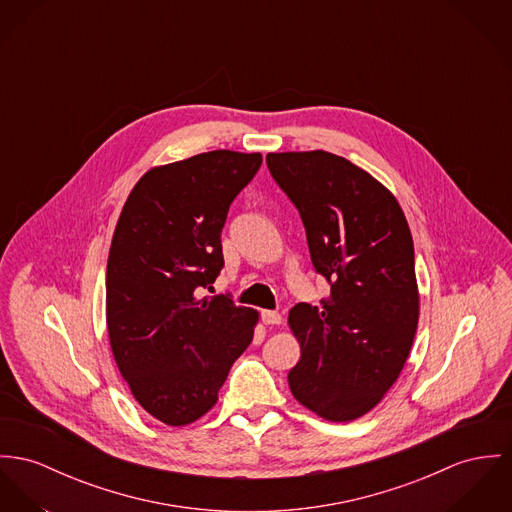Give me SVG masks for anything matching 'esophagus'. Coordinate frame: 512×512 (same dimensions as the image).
<instances>
[{
    "mask_svg": "<svg viewBox=\"0 0 512 512\" xmlns=\"http://www.w3.org/2000/svg\"><path fill=\"white\" fill-rule=\"evenodd\" d=\"M261 319H263V323H267V325H280V323H282V315L278 314V312H273V310L261 312Z\"/></svg>",
    "mask_w": 512,
    "mask_h": 512,
    "instance_id": "obj_1",
    "label": "esophagus"
}]
</instances>
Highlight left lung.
<instances>
[{"label":"left lung","instance_id":"1","mask_svg":"<svg viewBox=\"0 0 512 512\" xmlns=\"http://www.w3.org/2000/svg\"><path fill=\"white\" fill-rule=\"evenodd\" d=\"M267 165L331 286L321 308L300 302L288 315L302 353L288 372L290 392L327 421H354L394 386L415 339L413 237L394 195L349 159L284 152Z\"/></svg>","mask_w":512,"mask_h":512}]
</instances>
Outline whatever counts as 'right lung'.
I'll return each instance as SVG.
<instances>
[{
  "mask_svg": "<svg viewBox=\"0 0 512 512\" xmlns=\"http://www.w3.org/2000/svg\"><path fill=\"white\" fill-rule=\"evenodd\" d=\"M261 154L216 150L150 169L126 198L107 263V327L118 370L161 423L183 427L218 401L259 314L198 298L224 267L230 204Z\"/></svg>",
  "mask_w": 512,
  "mask_h": 512,
  "instance_id": "1",
  "label": "right lung"
}]
</instances>
